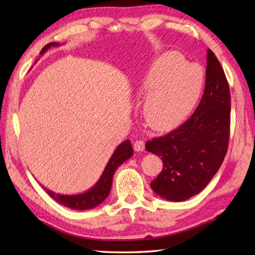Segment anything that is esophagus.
<instances>
[{
	"instance_id": "obj_1",
	"label": "esophagus",
	"mask_w": 255,
	"mask_h": 255,
	"mask_svg": "<svg viewBox=\"0 0 255 255\" xmlns=\"http://www.w3.org/2000/svg\"><path fill=\"white\" fill-rule=\"evenodd\" d=\"M133 149L134 151H137V152H141V151H143L144 150L143 140H136V141L133 142Z\"/></svg>"
}]
</instances>
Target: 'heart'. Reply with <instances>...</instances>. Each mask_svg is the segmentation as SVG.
<instances>
[{"label":"heart","instance_id":"obj_1","mask_svg":"<svg viewBox=\"0 0 255 255\" xmlns=\"http://www.w3.org/2000/svg\"><path fill=\"white\" fill-rule=\"evenodd\" d=\"M205 81L203 68L187 64L180 53L166 52L151 64L140 84L145 94L142 114L154 130L177 126L192 112Z\"/></svg>","mask_w":255,"mask_h":255}]
</instances>
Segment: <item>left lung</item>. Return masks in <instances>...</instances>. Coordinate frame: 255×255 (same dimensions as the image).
Instances as JSON below:
<instances>
[{
  "label": "left lung",
  "mask_w": 255,
  "mask_h": 255,
  "mask_svg": "<svg viewBox=\"0 0 255 255\" xmlns=\"http://www.w3.org/2000/svg\"><path fill=\"white\" fill-rule=\"evenodd\" d=\"M230 101L224 69L208 49L205 91L196 111L175 130L145 143L163 162L150 183L156 195L183 202L202 192L218 172L229 143Z\"/></svg>",
  "instance_id": "1"
}]
</instances>
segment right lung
Returning a JSON list of instances; mask_svg holds the SVG:
<instances>
[{
    "label": "right lung",
    "instance_id": "right-lung-1",
    "mask_svg": "<svg viewBox=\"0 0 255 255\" xmlns=\"http://www.w3.org/2000/svg\"><path fill=\"white\" fill-rule=\"evenodd\" d=\"M60 44L58 42H50V44L46 45L42 50L40 51V55L49 49L51 47H58ZM133 154V150L131 147L130 140H125L124 142L118 145L116 150L114 151L110 161L106 164L104 171H103L99 181L95 183L93 187H91L89 191L81 194L75 195H62L57 194L55 192L50 191L45 187V191L49 195L51 198L56 200L57 203L61 204L62 206H66L68 208L75 209V210H88L95 208L96 206L102 204L110 195L112 183H113V176L114 173L118 169V166L123 164L125 161L131 158Z\"/></svg>",
    "mask_w": 255,
    "mask_h": 255
}]
</instances>
